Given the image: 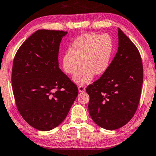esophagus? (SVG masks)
Segmentation results:
<instances>
[{
    "label": "esophagus",
    "mask_w": 156,
    "mask_h": 156,
    "mask_svg": "<svg viewBox=\"0 0 156 156\" xmlns=\"http://www.w3.org/2000/svg\"><path fill=\"white\" fill-rule=\"evenodd\" d=\"M78 89H79V91H80V93H83V92L85 91L86 88L83 85H80V86H79V87H78Z\"/></svg>",
    "instance_id": "obj_1"
}]
</instances>
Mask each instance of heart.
<instances>
[{
	"mask_svg": "<svg viewBox=\"0 0 156 156\" xmlns=\"http://www.w3.org/2000/svg\"><path fill=\"white\" fill-rule=\"evenodd\" d=\"M113 53V42L107 35L85 33L73 42L62 57L63 70L73 75L81 62V68L73 77L78 84H85L93 76L102 75L109 68Z\"/></svg>",
	"mask_w": 156,
	"mask_h": 156,
	"instance_id": "heart-1",
	"label": "heart"
}]
</instances>
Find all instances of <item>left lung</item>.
Returning a JSON list of instances; mask_svg holds the SVG:
<instances>
[{
	"mask_svg": "<svg viewBox=\"0 0 156 156\" xmlns=\"http://www.w3.org/2000/svg\"><path fill=\"white\" fill-rule=\"evenodd\" d=\"M118 51L106 73L86 88L93 121L106 130L125 126L137 109L143 83V66L137 48L119 28Z\"/></svg>",
	"mask_w": 156,
	"mask_h": 156,
	"instance_id": "8db88e82",
	"label": "left lung"
}]
</instances>
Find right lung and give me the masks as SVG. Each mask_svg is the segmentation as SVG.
Listing matches in <instances>:
<instances>
[{
	"instance_id": "add662e5",
	"label": "right lung",
	"mask_w": 156,
	"mask_h": 156,
	"mask_svg": "<svg viewBox=\"0 0 156 156\" xmlns=\"http://www.w3.org/2000/svg\"><path fill=\"white\" fill-rule=\"evenodd\" d=\"M68 32L38 30L14 56L12 85L17 109L30 126L52 130L66 118L78 88L58 68V51Z\"/></svg>"
}]
</instances>
